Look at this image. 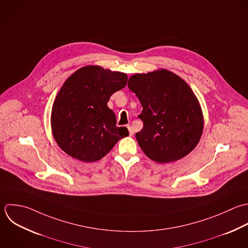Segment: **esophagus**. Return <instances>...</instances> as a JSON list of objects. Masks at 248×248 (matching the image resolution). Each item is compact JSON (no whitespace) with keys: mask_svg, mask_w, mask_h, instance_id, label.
Instances as JSON below:
<instances>
[{"mask_svg":"<svg viewBox=\"0 0 248 248\" xmlns=\"http://www.w3.org/2000/svg\"><path fill=\"white\" fill-rule=\"evenodd\" d=\"M127 128H128V131H129V135H130V136H133V134H134V131H133L132 127H131L130 125H127Z\"/></svg>","mask_w":248,"mask_h":248,"instance_id":"1","label":"esophagus"}]
</instances>
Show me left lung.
Here are the masks:
<instances>
[{
	"label": "left lung",
	"mask_w": 248,
	"mask_h": 248,
	"mask_svg": "<svg viewBox=\"0 0 248 248\" xmlns=\"http://www.w3.org/2000/svg\"><path fill=\"white\" fill-rule=\"evenodd\" d=\"M127 86L143 107V128L135 136L145 155L159 163L188 155L203 132L202 110L190 87L166 69L135 74Z\"/></svg>",
	"instance_id": "left-lung-1"
}]
</instances>
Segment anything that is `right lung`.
I'll use <instances>...</instances> for the list:
<instances>
[{
    "mask_svg": "<svg viewBox=\"0 0 248 248\" xmlns=\"http://www.w3.org/2000/svg\"><path fill=\"white\" fill-rule=\"evenodd\" d=\"M126 83V74L96 65L82 67L67 78L51 116L54 138L64 153L84 162L96 161L129 134L126 127L116 125L107 106L112 93Z\"/></svg>",
    "mask_w": 248,
    "mask_h": 248,
    "instance_id": "right-lung-1",
    "label": "right lung"
}]
</instances>
